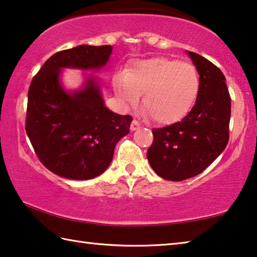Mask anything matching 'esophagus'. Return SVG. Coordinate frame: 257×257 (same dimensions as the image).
Here are the masks:
<instances>
[{
  "mask_svg": "<svg viewBox=\"0 0 257 257\" xmlns=\"http://www.w3.org/2000/svg\"><path fill=\"white\" fill-rule=\"evenodd\" d=\"M139 127H141V124H139V122L137 120H133V122H132V125H130V129L133 130V132H135V130H137Z\"/></svg>",
  "mask_w": 257,
  "mask_h": 257,
  "instance_id": "1",
  "label": "esophagus"
}]
</instances>
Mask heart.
Returning a JSON list of instances; mask_svg holds the SVG:
<instances>
[{"mask_svg": "<svg viewBox=\"0 0 257 257\" xmlns=\"http://www.w3.org/2000/svg\"><path fill=\"white\" fill-rule=\"evenodd\" d=\"M113 88L120 99L135 105L143 94V107L159 123L181 120L196 102L199 76L187 62L158 56L134 62L125 76L114 79Z\"/></svg>", "mask_w": 257, "mask_h": 257, "instance_id": "b5f03b06", "label": "heart"}]
</instances>
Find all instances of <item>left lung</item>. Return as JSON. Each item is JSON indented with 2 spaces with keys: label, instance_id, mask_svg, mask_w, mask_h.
Masks as SVG:
<instances>
[{
  "label": "left lung",
  "instance_id": "left-lung-1",
  "mask_svg": "<svg viewBox=\"0 0 257 257\" xmlns=\"http://www.w3.org/2000/svg\"><path fill=\"white\" fill-rule=\"evenodd\" d=\"M199 75L196 103L179 122L153 129L147 160L165 180L181 181L199 175L224 151L229 142L231 99L225 77L216 66L187 52Z\"/></svg>",
  "mask_w": 257,
  "mask_h": 257
}]
</instances>
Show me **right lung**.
Returning a JSON list of instances; mask_svg holds the SVG:
<instances>
[{
	"instance_id": "1",
	"label": "right lung",
	"mask_w": 257,
	"mask_h": 257,
	"mask_svg": "<svg viewBox=\"0 0 257 257\" xmlns=\"http://www.w3.org/2000/svg\"><path fill=\"white\" fill-rule=\"evenodd\" d=\"M111 53V45L58 52L30 84L26 133L41 162L60 177L88 180L99 176L110 165L115 145L129 134L133 118L108 110L96 76H87L76 90H67L61 82L63 69L98 71Z\"/></svg>"
}]
</instances>
